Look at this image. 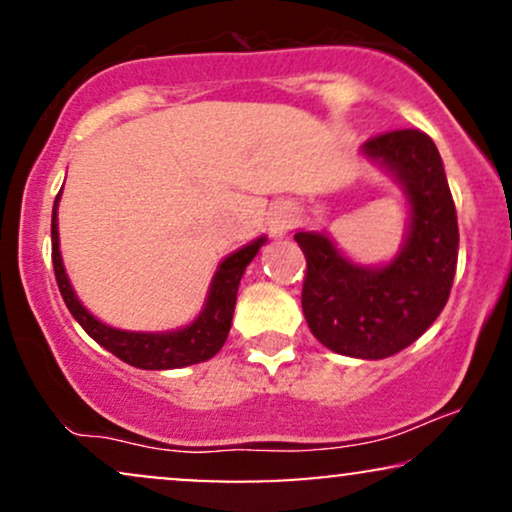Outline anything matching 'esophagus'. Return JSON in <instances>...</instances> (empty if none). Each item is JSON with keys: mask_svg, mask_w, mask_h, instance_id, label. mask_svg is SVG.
<instances>
[{"mask_svg": "<svg viewBox=\"0 0 512 512\" xmlns=\"http://www.w3.org/2000/svg\"><path fill=\"white\" fill-rule=\"evenodd\" d=\"M293 226V214L289 207L279 204L267 214V228L274 238H284L289 233V228Z\"/></svg>", "mask_w": 512, "mask_h": 512, "instance_id": "obj_1", "label": "esophagus"}]
</instances>
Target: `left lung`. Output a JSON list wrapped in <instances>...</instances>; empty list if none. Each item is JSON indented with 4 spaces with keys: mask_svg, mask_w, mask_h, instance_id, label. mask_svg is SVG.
Masks as SVG:
<instances>
[{
    "mask_svg": "<svg viewBox=\"0 0 512 512\" xmlns=\"http://www.w3.org/2000/svg\"><path fill=\"white\" fill-rule=\"evenodd\" d=\"M363 154L395 175L409 204L402 248L383 267L346 260L327 233L298 231L308 272L303 315L320 344L354 358L407 349L448 303L457 267V211L443 161L428 134L395 129L363 144Z\"/></svg>",
    "mask_w": 512,
    "mask_h": 512,
    "instance_id": "obj_1",
    "label": "left lung"
}]
</instances>
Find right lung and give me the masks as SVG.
<instances>
[{"label": "right lung", "instance_id": "1", "mask_svg": "<svg viewBox=\"0 0 512 512\" xmlns=\"http://www.w3.org/2000/svg\"><path fill=\"white\" fill-rule=\"evenodd\" d=\"M60 195L55 197V207H52V267H55L57 286H60V293L64 303H67L69 313L84 327L88 337L101 344L103 349H108L110 354H115L120 361L144 370L185 368L192 366V363L209 361L211 356L219 354L221 346L226 344L228 330H231L240 279H243L245 267L260 252L267 238L262 236L252 240L250 245L236 250L219 264L214 279H211L207 303H204L202 313L187 327H180V330L173 332L115 330V327L105 325L98 317L88 313L79 298H76L72 284L67 279V272H64L60 255V231H57V204H60Z\"/></svg>", "mask_w": 512, "mask_h": 512}]
</instances>
